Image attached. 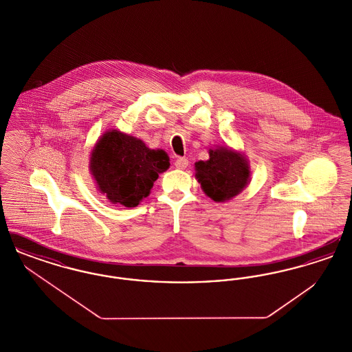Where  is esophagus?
<instances>
[{
	"label": "esophagus",
	"instance_id": "obj_1",
	"mask_svg": "<svg viewBox=\"0 0 352 352\" xmlns=\"http://www.w3.org/2000/svg\"><path fill=\"white\" fill-rule=\"evenodd\" d=\"M175 168H186L188 166V160L184 158V157H179L175 160Z\"/></svg>",
	"mask_w": 352,
	"mask_h": 352
}]
</instances>
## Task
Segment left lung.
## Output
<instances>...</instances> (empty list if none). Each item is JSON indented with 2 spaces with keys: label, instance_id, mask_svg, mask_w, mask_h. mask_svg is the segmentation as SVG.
I'll return each instance as SVG.
<instances>
[{
  "label": "left lung",
  "instance_id": "1",
  "mask_svg": "<svg viewBox=\"0 0 352 352\" xmlns=\"http://www.w3.org/2000/svg\"><path fill=\"white\" fill-rule=\"evenodd\" d=\"M195 170L204 194L215 201H230L250 181V168L244 157L227 148L210 151V160L197 162Z\"/></svg>",
  "mask_w": 352,
  "mask_h": 352
}]
</instances>
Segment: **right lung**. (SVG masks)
<instances>
[{
    "label": "right lung",
    "mask_w": 352,
    "mask_h": 352,
    "mask_svg": "<svg viewBox=\"0 0 352 352\" xmlns=\"http://www.w3.org/2000/svg\"><path fill=\"white\" fill-rule=\"evenodd\" d=\"M168 166L165 151H151L138 138L109 131L92 151L89 168L98 188L109 201L135 207Z\"/></svg>",
    "instance_id": "obj_1"
}]
</instances>
